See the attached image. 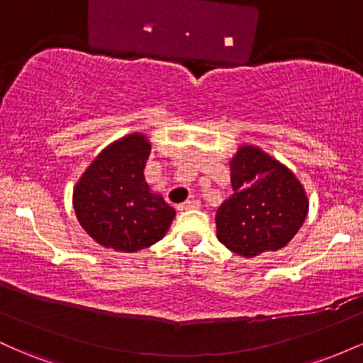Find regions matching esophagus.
<instances>
[{"mask_svg":"<svg viewBox=\"0 0 363 363\" xmlns=\"http://www.w3.org/2000/svg\"><path fill=\"white\" fill-rule=\"evenodd\" d=\"M199 208H201V203H199L198 199H187V201L182 203V205H179V210H181V211L199 210Z\"/></svg>","mask_w":363,"mask_h":363,"instance_id":"1","label":"esophagus"}]
</instances>
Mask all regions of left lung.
Here are the masks:
<instances>
[{
    "label": "left lung",
    "instance_id": "left-lung-1",
    "mask_svg": "<svg viewBox=\"0 0 363 363\" xmlns=\"http://www.w3.org/2000/svg\"><path fill=\"white\" fill-rule=\"evenodd\" d=\"M228 164L234 194L216 210L220 242L242 257L285 247L309 211L302 182L256 145H240Z\"/></svg>",
    "mask_w": 363,
    "mask_h": 363
}]
</instances>
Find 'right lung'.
I'll list each match as a JSON object with an SVG mask.
<instances>
[{"instance_id":"obj_1","label":"right lung","mask_w":363,"mask_h":363,"mask_svg":"<svg viewBox=\"0 0 363 363\" xmlns=\"http://www.w3.org/2000/svg\"><path fill=\"white\" fill-rule=\"evenodd\" d=\"M152 143L143 133L112 141L73 187V208L83 230L118 252H138L167 234L176 210L145 181Z\"/></svg>"}]
</instances>
